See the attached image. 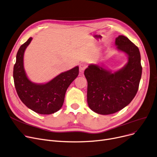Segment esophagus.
<instances>
[{"label": "esophagus", "instance_id": "obj_1", "mask_svg": "<svg viewBox=\"0 0 157 157\" xmlns=\"http://www.w3.org/2000/svg\"><path fill=\"white\" fill-rule=\"evenodd\" d=\"M87 64L85 63H81L80 65H79V71L81 72H82L87 67Z\"/></svg>", "mask_w": 157, "mask_h": 157}]
</instances>
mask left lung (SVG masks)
I'll return each mask as SVG.
<instances>
[{
	"label": "left lung",
	"instance_id": "1",
	"mask_svg": "<svg viewBox=\"0 0 157 157\" xmlns=\"http://www.w3.org/2000/svg\"><path fill=\"white\" fill-rule=\"evenodd\" d=\"M117 49L128 56L127 64L112 73L98 65H90L84 72L87 80V103L94 112L112 114L124 108L137 94L142 75L140 54L138 47L127 37L115 39Z\"/></svg>",
	"mask_w": 157,
	"mask_h": 157
}]
</instances>
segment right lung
<instances>
[{"mask_svg": "<svg viewBox=\"0 0 157 157\" xmlns=\"http://www.w3.org/2000/svg\"><path fill=\"white\" fill-rule=\"evenodd\" d=\"M32 38L19 48L13 68V79L17 94L22 103L40 114L55 113L62 108L68 87L77 78L79 67L61 73L45 84H35L28 78L24 68V54Z\"/></svg>", "mask_w": 157, "mask_h": 157, "instance_id": "1", "label": "right lung"}]
</instances>
